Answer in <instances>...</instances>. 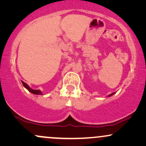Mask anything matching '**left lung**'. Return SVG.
<instances>
[{"label": "left lung", "mask_w": 146, "mask_h": 146, "mask_svg": "<svg viewBox=\"0 0 146 146\" xmlns=\"http://www.w3.org/2000/svg\"><path fill=\"white\" fill-rule=\"evenodd\" d=\"M113 94H114V93H112V94H110V95H108V96H109V97H110V96H111V95H113Z\"/></svg>", "instance_id": "8db88e82"}]
</instances>
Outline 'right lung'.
Instances as JSON below:
<instances>
[{"instance_id": "obj_1", "label": "right lung", "mask_w": 146, "mask_h": 146, "mask_svg": "<svg viewBox=\"0 0 146 146\" xmlns=\"http://www.w3.org/2000/svg\"><path fill=\"white\" fill-rule=\"evenodd\" d=\"M21 82H22V83H23L24 87H25V88L29 90V92H31V93H33V94H35V95H42V92L40 90H33V89H32V88H30V87L28 86L26 83H25L24 82H23V81H21Z\"/></svg>"}]
</instances>
